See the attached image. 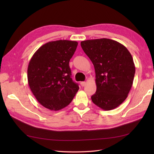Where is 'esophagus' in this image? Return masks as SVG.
Wrapping results in <instances>:
<instances>
[{
	"label": "esophagus",
	"instance_id": "obj_1",
	"mask_svg": "<svg viewBox=\"0 0 154 154\" xmlns=\"http://www.w3.org/2000/svg\"><path fill=\"white\" fill-rule=\"evenodd\" d=\"M85 85H86L85 81H82V82H81V85L82 87H85Z\"/></svg>",
	"mask_w": 154,
	"mask_h": 154
}]
</instances>
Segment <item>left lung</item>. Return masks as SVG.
Segmentation results:
<instances>
[{
    "label": "left lung",
    "instance_id": "obj_1",
    "mask_svg": "<svg viewBox=\"0 0 154 154\" xmlns=\"http://www.w3.org/2000/svg\"><path fill=\"white\" fill-rule=\"evenodd\" d=\"M81 45L95 71L97 91L91 100L103 110L115 109L132 85L135 65L131 54L122 44L107 38L82 41Z\"/></svg>",
    "mask_w": 154,
    "mask_h": 154
}]
</instances>
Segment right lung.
I'll list each match as a JSON object with an SVG mask.
<instances>
[{
  "mask_svg": "<svg viewBox=\"0 0 154 154\" xmlns=\"http://www.w3.org/2000/svg\"><path fill=\"white\" fill-rule=\"evenodd\" d=\"M75 41L49 42L35 52L28 67V81L42 106L60 110L71 102L79 87L71 78L70 59L76 50Z\"/></svg>",
  "mask_w": 154,
  "mask_h": 154,
  "instance_id": "add662e5",
  "label": "right lung"
}]
</instances>
